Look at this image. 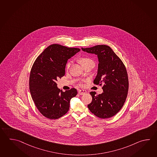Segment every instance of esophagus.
Instances as JSON below:
<instances>
[{"mask_svg":"<svg viewBox=\"0 0 157 157\" xmlns=\"http://www.w3.org/2000/svg\"><path fill=\"white\" fill-rule=\"evenodd\" d=\"M86 93V91L85 90H78V94H80V95H83Z\"/></svg>","mask_w":157,"mask_h":157,"instance_id":"1","label":"esophagus"}]
</instances>
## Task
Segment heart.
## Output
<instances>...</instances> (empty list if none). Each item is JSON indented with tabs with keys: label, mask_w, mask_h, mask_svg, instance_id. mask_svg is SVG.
Segmentation results:
<instances>
[{
	"label": "heart",
	"mask_w": 157,
	"mask_h": 157,
	"mask_svg": "<svg viewBox=\"0 0 157 157\" xmlns=\"http://www.w3.org/2000/svg\"><path fill=\"white\" fill-rule=\"evenodd\" d=\"M79 62H80V64L82 65H83L84 64H86L88 63H90V62H93L92 60H91L90 59L88 58H80V60H79ZM71 62H68L67 64V67L69 68L70 65H71Z\"/></svg>",
	"instance_id": "heart-1"
}]
</instances>
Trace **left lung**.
Listing matches in <instances>:
<instances>
[{
	"label": "left lung",
	"instance_id": "obj_1",
	"mask_svg": "<svg viewBox=\"0 0 157 157\" xmlns=\"http://www.w3.org/2000/svg\"><path fill=\"white\" fill-rule=\"evenodd\" d=\"M82 50L97 56L98 66L94 83L102 85L103 91L98 95L95 92L90 93L92 101L88 107L99 118L111 117L121 109L128 95V77L125 65L109 46L97 45Z\"/></svg>",
	"mask_w": 157,
	"mask_h": 157
}]
</instances>
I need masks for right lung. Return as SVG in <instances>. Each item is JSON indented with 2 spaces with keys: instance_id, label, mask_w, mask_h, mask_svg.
<instances>
[{
  "instance_id": "add662e5",
  "label": "right lung",
  "mask_w": 157,
  "mask_h": 157,
  "mask_svg": "<svg viewBox=\"0 0 157 157\" xmlns=\"http://www.w3.org/2000/svg\"><path fill=\"white\" fill-rule=\"evenodd\" d=\"M80 51L58 44L50 45L36 59L29 77V90L36 107L42 115L58 119L67 113L71 99L77 90L71 88L63 92L58 88V79L65 73L68 59Z\"/></svg>"
}]
</instances>
